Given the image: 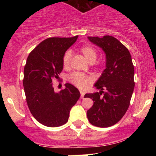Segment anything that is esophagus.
<instances>
[{"label":"esophagus","mask_w":156,"mask_h":156,"mask_svg":"<svg viewBox=\"0 0 156 156\" xmlns=\"http://www.w3.org/2000/svg\"><path fill=\"white\" fill-rule=\"evenodd\" d=\"M80 93H81V99H83L84 98V93L83 92V91H80Z\"/></svg>","instance_id":"obj_1"}]
</instances>
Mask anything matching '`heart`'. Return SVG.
Instances as JSON below:
<instances>
[{
	"label": "heart",
	"instance_id": "b5f03b06",
	"mask_svg": "<svg viewBox=\"0 0 156 156\" xmlns=\"http://www.w3.org/2000/svg\"><path fill=\"white\" fill-rule=\"evenodd\" d=\"M80 50L90 63L95 62L97 57V52L94 47L91 46L90 44H84L81 47ZM71 57H72V52L70 50L66 51L62 56V66L65 69L68 68L70 65ZM68 79L72 84L80 89H84L92 81L90 76L82 72H73L69 75Z\"/></svg>",
	"mask_w": 156,
	"mask_h": 156
}]
</instances>
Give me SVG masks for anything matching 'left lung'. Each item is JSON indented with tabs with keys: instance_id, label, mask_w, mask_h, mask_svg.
Wrapping results in <instances>:
<instances>
[{
	"instance_id": "1",
	"label": "left lung",
	"mask_w": 156,
	"mask_h": 156,
	"mask_svg": "<svg viewBox=\"0 0 156 156\" xmlns=\"http://www.w3.org/2000/svg\"><path fill=\"white\" fill-rule=\"evenodd\" d=\"M94 44L106 53V69L94 84L100 92L86 94L84 98L94 101L87 110V116L91 125L108 127L122 119L130 106L134 88V67L131 56L125 45L110 35L103 37H88Z\"/></svg>"
}]
</instances>
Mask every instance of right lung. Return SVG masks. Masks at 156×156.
I'll use <instances>...</instances> for the list:
<instances>
[{"mask_svg": "<svg viewBox=\"0 0 156 156\" xmlns=\"http://www.w3.org/2000/svg\"><path fill=\"white\" fill-rule=\"evenodd\" d=\"M72 37H49L41 42L27 58L23 87L28 106L34 119L48 127H59L68 122L69 112L80 97L71 84L55 93L52 80L59 78L63 69L62 56L76 41Z\"/></svg>", "mask_w": 156, "mask_h": 156, "instance_id": "right-lung-1", "label": "right lung"}]
</instances>
